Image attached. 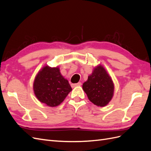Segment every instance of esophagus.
<instances>
[{
	"instance_id": "1",
	"label": "esophagus",
	"mask_w": 151,
	"mask_h": 151,
	"mask_svg": "<svg viewBox=\"0 0 151 151\" xmlns=\"http://www.w3.org/2000/svg\"><path fill=\"white\" fill-rule=\"evenodd\" d=\"M81 82H79L78 83H77V84H71V87L72 88H74V87H76V86H81Z\"/></svg>"
}]
</instances>
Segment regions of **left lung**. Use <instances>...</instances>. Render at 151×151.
I'll return each instance as SVG.
<instances>
[{
  "label": "left lung",
  "instance_id": "obj_1",
  "mask_svg": "<svg viewBox=\"0 0 151 151\" xmlns=\"http://www.w3.org/2000/svg\"><path fill=\"white\" fill-rule=\"evenodd\" d=\"M83 89L90 101L103 107L107 105L113 98L114 84L105 68L102 65H98L83 84Z\"/></svg>",
  "mask_w": 151,
  "mask_h": 151
}]
</instances>
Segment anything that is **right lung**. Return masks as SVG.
I'll use <instances>...</instances> for the list:
<instances>
[{"mask_svg": "<svg viewBox=\"0 0 151 151\" xmlns=\"http://www.w3.org/2000/svg\"><path fill=\"white\" fill-rule=\"evenodd\" d=\"M36 97L50 107L60 104L72 91L68 81L63 77L58 67H43L36 75L33 83Z\"/></svg>", "mask_w": 151, "mask_h": 151, "instance_id": "1", "label": "right lung"}]
</instances>
